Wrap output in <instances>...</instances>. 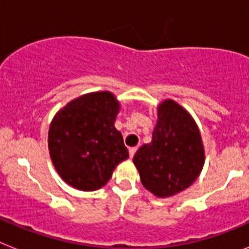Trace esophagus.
Segmentation results:
<instances>
[{
  "instance_id": "1",
  "label": "esophagus",
  "mask_w": 249,
  "mask_h": 249,
  "mask_svg": "<svg viewBox=\"0 0 249 249\" xmlns=\"http://www.w3.org/2000/svg\"><path fill=\"white\" fill-rule=\"evenodd\" d=\"M136 151H137V148H136V147H132V148H129V157L133 158V156H135Z\"/></svg>"
}]
</instances>
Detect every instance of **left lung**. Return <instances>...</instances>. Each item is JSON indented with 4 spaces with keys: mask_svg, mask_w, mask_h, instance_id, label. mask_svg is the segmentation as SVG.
Returning a JSON list of instances; mask_svg holds the SVG:
<instances>
[{
    "mask_svg": "<svg viewBox=\"0 0 249 249\" xmlns=\"http://www.w3.org/2000/svg\"><path fill=\"white\" fill-rule=\"evenodd\" d=\"M144 188L157 197H171L197 179L204 163L199 129L190 113L172 100L158 107L152 142L133 157Z\"/></svg>",
    "mask_w": 249,
    "mask_h": 249,
    "instance_id": "8db88e82",
    "label": "left lung"
}]
</instances>
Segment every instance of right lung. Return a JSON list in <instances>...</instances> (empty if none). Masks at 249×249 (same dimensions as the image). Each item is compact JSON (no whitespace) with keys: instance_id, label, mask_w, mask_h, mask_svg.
Segmentation results:
<instances>
[{"instance_id":"right-lung-1","label":"right lung","mask_w":249,"mask_h":249,"mask_svg":"<svg viewBox=\"0 0 249 249\" xmlns=\"http://www.w3.org/2000/svg\"><path fill=\"white\" fill-rule=\"evenodd\" d=\"M120 105L109 92H94L71 101L57 112L48 131V148L57 173L70 186L96 191L128 158L114 127Z\"/></svg>"}]
</instances>
